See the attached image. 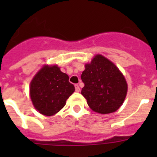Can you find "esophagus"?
<instances>
[{
  "instance_id": "esophagus-1",
  "label": "esophagus",
  "mask_w": 157,
  "mask_h": 157,
  "mask_svg": "<svg viewBox=\"0 0 157 157\" xmlns=\"http://www.w3.org/2000/svg\"><path fill=\"white\" fill-rule=\"evenodd\" d=\"M75 91H76V92H79V91H80L79 86H78V85H75Z\"/></svg>"
}]
</instances>
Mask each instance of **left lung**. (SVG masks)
Listing matches in <instances>:
<instances>
[{
  "instance_id": "left-lung-1",
  "label": "left lung",
  "mask_w": 157,
  "mask_h": 157,
  "mask_svg": "<svg viewBox=\"0 0 157 157\" xmlns=\"http://www.w3.org/2000/svg\"><path fill=\"white\" fill-rule=\"evenodd\" d=\"M82 95L93 111L109 114L120 109L125 100L127 84L117 67L102 55H96L85 65L81 75Z\"/></svg>"
}]
</instances>
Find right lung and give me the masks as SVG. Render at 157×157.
Segmentation results:
<instances>
[{
  "instance_id": "right-lung-1",
  "label": "right lung",
  "mask_w": 157,
  "mask_h": 157,
  "mask_svg": "<svg viewBox=\"0 0 157 157\" xmlns=\"http://www.w3.org/2000/svg\"><path fill=\"white\" fill-rule=\"evenodd\" d=\"M68 80V75L57 65H45L30 82V99L34 108L48 116L61 110L75 91L74 85Z\"/></svg>"
}]
</instances>
